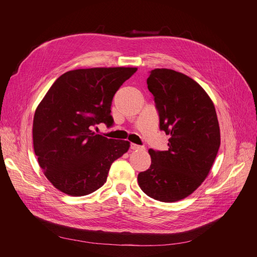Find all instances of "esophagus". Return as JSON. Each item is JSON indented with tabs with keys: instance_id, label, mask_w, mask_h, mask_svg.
I'll return each instance as SVG.
<instances>
[{
	"instance_id": "1",
	"label": "esophagus",
	"mask_w": 257,
	"mask_h": 257,
	"mask_svg": "<svg viewBox=\"0 0 257 257\" xmlns=\"http://www.w3.org/2000/svg\"><path fill=\"white\" fill-rule=\"evenodd\" d=\"M131 149H132V150H144L145 148H144V147H141V146H138V145H135V144H132V145H131Z\"/></svg>"
}]
</instances>
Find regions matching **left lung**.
Returning a JSON list of instances; mask_svg holds the SVG:
<instances>
[{
	"label": "left lung",
	"instance_id": "8db88e82",
	"mask_svg": "<svg viewBox=\"0 0 257 257\" xmlns=\"http://www.w3.org/2000/svg\"><path fill=\"white\" fill-rule=\"evenodd\" d=\"M147 84L160 128L170 137L168 150L149 149L151 165L138 174V184L149 197L175 203L191 195L209 175L221 145L219 121L211 98L189 76L155 68Z\"/></svg>",
	"mask_w": 257,
	"mask_h": 257
}]
</instances>
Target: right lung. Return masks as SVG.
<instances>
[{
  "mask_svg": "<svg viewBox=\"0 0 257 257\" xmlns=\"http://www.w3.org/2000/svg\"><path fill=\"white\" fill-rule=\"evenodd\" d=\"M137 67H93L66 72L54 81L37 106L33 147L38 164L54 188L84 196L107 180L116 159L130 143L108 139L92 131L111 126V102Z\"/></svg>",
  "mask_w": 257,
  "mask_h": 257,
  "instance_id": "1",
  "label": "right lung"
}]
</instances>
